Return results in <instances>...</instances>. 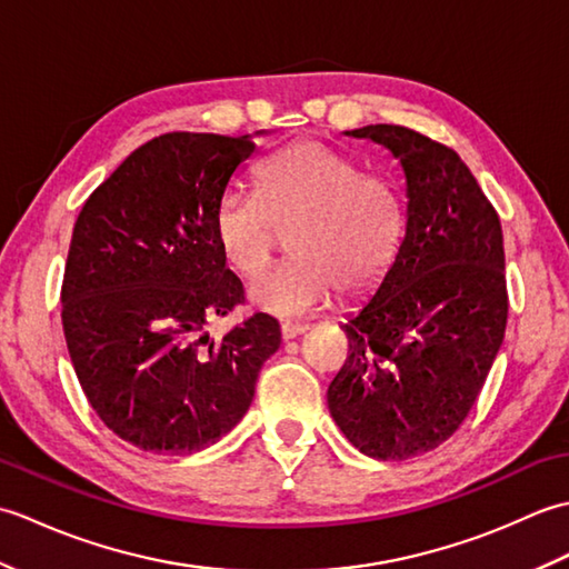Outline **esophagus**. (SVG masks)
Returning <instances> with one entry per match:
<instances>
[{
  "label": "esophagus",
  "instance_id": "34e87169",
  "mask_svg": "<svg viewBox=\"0 0 569 569\" xmlns=\"http://www.w3.org/2000/svg\"><path fill=\"white\" fill-rule=\"evenodd\" d=\"M308 332V325H300V322H283L281 325V337L283 340H296L298 335Z\"/></svg>",
  "mask_w": 569,
  "mask_h": 569
}]
</instances>
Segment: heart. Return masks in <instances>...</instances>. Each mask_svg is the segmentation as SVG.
I'll list each match as a JSON object with an SVG mask.
<instances>
[{
    "instance_id": "1",
    "label": "heart",
    "mask_w": 569,
    "mask_h": 569,
    "mask_svg": "<svg viewBox=\"0 0 569 569\" xmlns=\"http://www.w3.org/2000/svg\"><path fill=\"white\" fill-rule=\"evenodd\" d=\"M259 196L229 190L214 210V234L232 269L257 276L271 263L281 232L293 261L257 278L251 303L278 318H298L371 293L403 241V202L391 180L318 141H298L266 161Z\"/></svg>"
}]
</instances>
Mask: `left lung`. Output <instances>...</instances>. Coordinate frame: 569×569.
<instances>
[{"label":"left lung","instance_id":"left-lung-1","mask_svg":"<svg viewBox=\"0 0 569 569\" xmlns=\"http://www.w3.org/2000/svg\"><path fill=\"white\" fill-rule=\"evenodd\" d=\"M345 134L401 163L406 234L377 293L342 322L349 355L328 406L359 452L410 459L462 426L501 349V222L452 149L396 124Z\"/></svg>","mask_w":569,"mask_h":569}]
</instances>
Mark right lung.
I'll return each mask as SVG.
<instances>
[{"mask_svg":"<svg viewBox=\"0 0 569 569\" xmlns=\"http://www.w3.org/2000/svg\"><path fill=\"white\" fill-rule=\"evenodd\" d=\"M253 137H156L92 192L72 227L60 291L70 361L94 413L139 450L190 455L224 438L281 347V328L263 312L222 340L208 332L244 300L214 210L257 151Z\"/></svg>","mask_w":569,"mask_h":569,"instance_id":"add662e5","label":"right lung"}]
</instances>
